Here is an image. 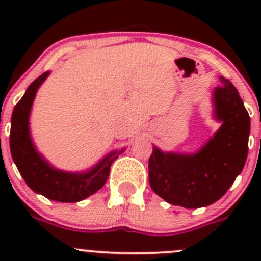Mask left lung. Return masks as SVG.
Wrapping results in <instances>:
<instances>
[{"label": "left lung", "instance_id": "obj_1", "mask_svg": "<svg viewBox=\"0 0 261 261\" xmlns=\"http://www.w3.org/2000/svg\"><path fill=\"white\" fill-rule=\"evenodd\" d=\"M212 92L213 117L221 127L198 151H163L152 147L149 183L168 203L199 208L215 203L243 170L247 158L250 116L238 89L226 78Z\"/></svg>", "mask_w": 261, "mask_h": 261}]
</instances>
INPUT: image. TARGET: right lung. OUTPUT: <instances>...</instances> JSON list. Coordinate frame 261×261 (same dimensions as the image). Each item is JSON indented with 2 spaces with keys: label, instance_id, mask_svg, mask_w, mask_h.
<instances>
[{
  "label": "right lung",
  "instance_id": "1",
  "mask_svg": "<svg viewBox=\"0 0 261 261\" xmlns=\"http://www.w3.org/2000/svg\"><path fill=\"white\" fill-rule=\"evenodd\" d=\"M49 74L50 72H45L36 78L15 106L11 117L10 149L18 172L35 193L51 201L74 203L83 201L103 187L110 175L112 163L123 149L111 151L86 172H64L53 167L36 150L29 126L36 92Z\"/></svg>",
  "mask_w": 261,
  "mask_h": 261
}]
</instances>
